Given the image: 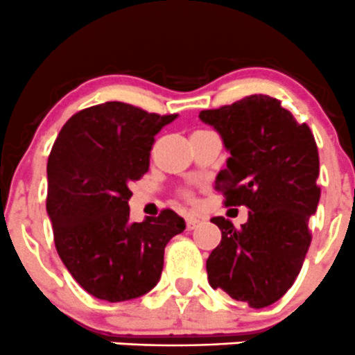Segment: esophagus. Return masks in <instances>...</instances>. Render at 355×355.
Wrapping results in <instances>:
<instances>
[{
  "label": "esophagus",
  "instance_id": "obj_1",
  "mask_svg": "<svg viewBox=\"0 0 355 355\" xmlns=\"http://www.w3.org/2000/svg\"><path fill=\"white\" fill-rule=\"evenodd\" d=\"M185 222H187V229H189V231H192V229L197 227L198 222H200V220H198L196 216H187Z\"/></svg>",
  "mask_w": 355,
  "mask_h": 355
}]
</instances>
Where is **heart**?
<instances>
[{"mask_svg": "<svg viewBox=\"0 0 355 355\" xmlns=\"http://www.w3.org/2000/svg\"><path fill=\"white\" fill-rule=\"evenodd\" d=\"M196 133H197V131H196ZM182 196H184L185 198H190V193L189 192H184V193H182Z\"/></svg>", "mask_w": 355, "mask_h": 355, "instance_id": "heart-1", "label": "heart"}]
</instances>
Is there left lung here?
Instances as JSON below:
<instances>
[{
  "label": "left lung",
  "mask_w": 355,
  "mask_h": 355,
  "mask_svg": "<svg viewBox=\"0 0 355 355\" xmlns=\"http://www.w3.org/2000/svg\"><path fill=\"white\" fill-rule=\"evenodd\" d=\"M219 131L231 153L216 178L225 207L246 205L236 229L212 217L222 239L207 259L212 288L251 309H264L290 290L311 243L309 220L320 200V162L309 124L275 97L254 94L198 114Z\"/></svg>",
  "instance_id": "8db88e82"
}]
</instances>
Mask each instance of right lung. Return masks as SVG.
<instances>
[{"instance_id":"right-lung-1","label":"right lung","mask_w":355,"mask_h":355,"mask_svg":"<svg viewBox=\"0 0 355 355\" xmlns=\"http://www.w3.org/2000/svg\"><path fill=\"white\" fill-rule=\"evenodd\" d=\"M177 118L126 103L97 104L62 126L46 163V212L62 263L87 293L124 302L148 293L165 246L185 220L163 209L130 222V185L150 168L155 135Z\"/></svg>"}]
</instances>
